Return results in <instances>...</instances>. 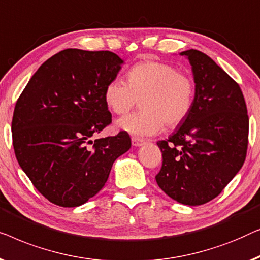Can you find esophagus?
Listing matches in <instances>:
<instances>
[{
	"instance_id": "esophagus-1",
	"label": "esophagus",
	"mask_w": 260,
	"mask_h": 260,
	"mask_svg": "<svg viewBox=\"0 0 260 260\" xmlns=\"http://www.w3.org/2000/svg\"><path fill=\"white\" fill-rule=\"evenodd\" d=\"M145 144V141L144 140H141V139H139V138H132V145L133 146H142Z\"/></svg>"
}]
</instances>
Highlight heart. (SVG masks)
<instances>
[{"mask_svg": "<svg viewBox=\"0 0 260 260\" xmlns=\"http://www.w3.org/2000/svg\"><path fill=\"white\" fill-rule=\"evenodd\" d=\"M196 85L186 73L170 63L142 61L127 72V82L114 78L105 88L112 112L125 115L141 101L144 112L120 119L116 126L138 137H149L181 125L192 111Z\"/></svg>", "mask_w": 260, "mask_h": 260, "instance_id": "obj_1", "label": "heart"}]
</instances>
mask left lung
<instances>
[{
	"label": "left lung",
	"mask_w": 260,
	"mask_h": 260,
	"mask_svg": "<svg viewBox=\"0 0 260 260\" xmlns=\"http://www.w3.org/2000/svg\"><path fill=\"white\" fill-rule=\"evenodd\" d=\"M192 64V111L166 140L156 184L178 203L197 206L218 197L246 158L248 115L240 87L199 50L182 52Z\"/></svg>",
	"instance_id": "1"
}]
</instances>
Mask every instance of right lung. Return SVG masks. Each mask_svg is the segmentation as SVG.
Masks as SVG:
<instances>
[{"label":"right lung","instance_id":"right-lung-1","mask_svg":"<svg viewBox=\"0 0 260 260\" xmlns=\"http://www.w3.org/2000/svg\"><path fill=\"white\" fill-rule=\"evenodd\" d=\"M121 63L108 50H61L42 63L17 99L12 121L16 159L50 203L85 204L131 148L127 132L90 139L112 123L105 88Z\"/></svg>","mask_w":260,"mask_h":260}]
</instances>
